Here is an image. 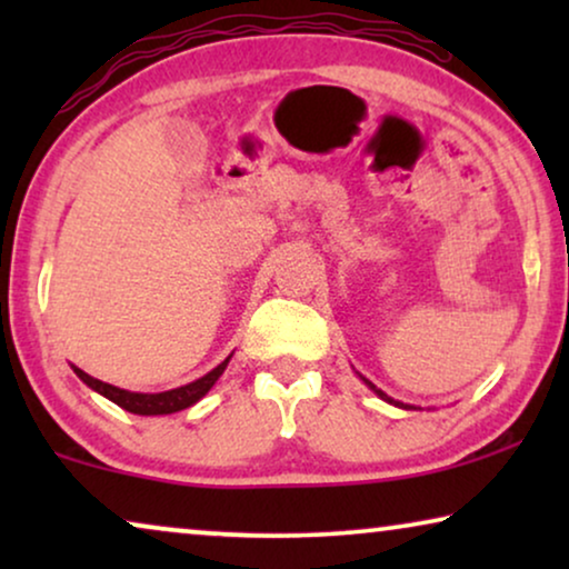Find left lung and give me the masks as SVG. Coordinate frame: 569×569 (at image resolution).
<instances>
[{"mask_svg": "<svg viewBox=\"0 0 569 569\" xmlns=\"http://www.w3.org/2000/svg\"><path fill=\"white\" fill-rule=\"evenodd\" d=\"M357 376H360V372H357ZM360 378H362V376H360ZM362 383H365V386H368V388H370V391L378 396V399H383V401H388V403H393V407H399V409H409V411H411V409H419V407H411V403H403V401H396V399H391V396H388V393H383V391H380V388H378V386H372L368 378H362Z\"/></svg>", "mask_w": 569, "mask_h": 569, "instance_id": "left-lung-1", "label": "left lung"}]
</instances>
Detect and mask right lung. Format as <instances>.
<instances>
[{
    "instance_id": "add662e5",
    "label": "right lung",
    "mask_w": 569,
    "mask_h": 569,
    "mask_svg": "<svg viewBox=\"0 0 569 569\" xmlns=\"http://www.w3.org/2000/svg\"><path fill=\"white\" fill-rule=\"evenodd\" d=\"M232 357V355H230ZM230 357H224V360L217 365L214 370H209L207 376H201L193 380V383H186V386H178V388H170V391H162V393H137V391H127V388H119V386H111V383H103V380L88 376V372L77 368L72 365V370L77 372V378L82 380L84 386L92 388V391L106 396L108 401H113L116 407L131 411V415H139V417H158V415H173V411H181V409H189L197 403L199 399H204L209 393V388L217 383V378L222 376L224 368H228Z\"/></svg>"
}]
</instances>
